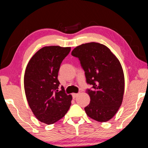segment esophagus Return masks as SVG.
Returning <instances> with one entry per match:
<instances>
[{"label":"esophagus","instance_id":"esophagus-1","mask_svg":"<svg viewBox=\"0 0 148 148\" xmlns=\"http://www.w3.org/2000/svg\"><path fill=\"white\" fill-rule=\"evenodd\" d=\"M77 95H78V94H77V93H73V94H72V96H73V97L74 99H75V98H76V97H77Z\"/></svg>","mask_w":148,"mask_h":148}]
</instances>
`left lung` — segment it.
Segmentation results:
<instances>
[{"label":"left lung","instance_id":"left-lung-1","mask_svg":"<svg viewBox=\"0 0 148 148\" xmlns=\"http://www.w3.org/2000/svg\"><path fill=\"white\" fill-rule=\"evenodd\" d=\"M71 54L79 58L86 82L92 86L86 90L90 101L84 108L86 113L95 121H109L119 109L124 93V74L119 60L110 49L97 42L82 44Z\"/></svg>","mask_w":148,"mask_h":148}]
</instances>
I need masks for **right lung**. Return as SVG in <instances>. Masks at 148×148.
Returning <instances> with one entry per match:
<instances>
[{
    "label": "right lung",
    "instance_id": "right-lung-1",
    "mask_svg": "<svg viewBox=\"0 0 148 148\" xmlns=\"http://www.w3.org/2000/svg\"><path fill=\"white\" fill-rule=\"evenodd\" d=\"M71 47H45L36 53L27 64L24 87L31 110L40 121L50 125L61 119L69 110L72 96L58 90V71Z\"/></svg>",
    "mask_w": 148,
    "mask_h": 148
}]
</instances>
